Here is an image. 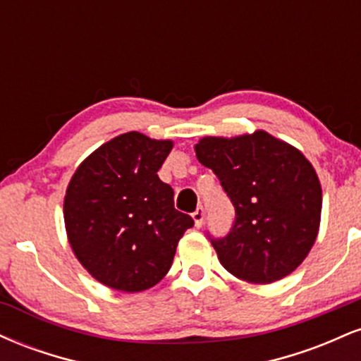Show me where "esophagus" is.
Returning a JSON list of instances; mask_svg holds the SVG:
<instances>
[{"label": "esophagus", "mask_w": 361, "mask_h": 361, "mask_svg": "<svg viewBox=\"0 0 361 361\" xmlns=\"http://www.w3.org/2000/svg\"><path fill=\"white\" fill-rule=\"evenodd\" d=\"M192 217L195 221V226L202 227V224H204V217H205L204 207H197V209H195V212L192 214Z\"/></svg>", "instance_id": "1"}]
</instances>
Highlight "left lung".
Segmentation results:
<instances>
[{"label": "left lung", "instance_id": "obj_1", "mask_svg": "<svg viewBox=\"0 0 361 361\" xmlns=\"http://www.w3.org/2000/svg\"><path fill=\"white\" fill-rule=\"evenodd\" d=\"M195 152L234 205L229 233H207L222 267L251 283H271L295 270L316 241L321 221L322 193L312 164L263 130L205 137Z\"/></svg>", "mask_w": 361, "mask_h": 361}]
</instances>
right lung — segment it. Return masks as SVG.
Returning a JSON list of instances; mask_svg holds the SVG:
<instances>
[{"label": "right lung", "instance_id": "right-lung-1", "mask_svg": "<svg viewBox=\"0 0 361 361\" xmlns=\"http://www.w3.org/2000/svg\"><path fill=\"white\" fill-rule=\"evenodd\" d=\"M171 140L127 132L103 144L76 169L64 198L69 243L82 267L120 292L163 280L178 241L193 227L175 209V192L159 180Z\"/></svg>", "mask_w": 361, "mask_h": 361}]
</instances>
